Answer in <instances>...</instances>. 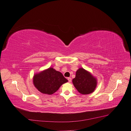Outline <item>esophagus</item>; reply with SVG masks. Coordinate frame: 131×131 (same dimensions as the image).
<instances>
[{"mask_svg": "<svg viewBox=\"0 0 131 131\" xmlns=\"http://www.w3.org/2000/svg\"><path fill=\"white\" fill-rule=\"evenodd\" d=\"M67 79H68V81L69 82H72V78L71 77H68Z\"/></svg>", "mask_w": 131, "mask_h": 131, "instance_id": "esophagus-1", "label": "esophagus"}]
</instances>
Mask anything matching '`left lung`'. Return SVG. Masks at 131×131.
Instances as JSON below:
<instances>
[{
    "label": "left lung",
    "mask_w": 131,
    "mask_h": 131,
    "mask_svg": "<svg viewBox=\"0 0 131 131\" xmlns=\"http://www.w3.org/2000/svg\"><path fill=\"white\" fill-rule=\"evenodd\" d=\"M72 82L78 92L84 95L93 93L97 86L96 78L83 68H80L76 71Z\"/></svg>",
    "instance_id": "left-lung-1"
}]
</instances>
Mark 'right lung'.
<instances>
[{"label": "right lung", "mask_w": 131, "mask_h": 131, "mask_svg": "<svg viewBox=\"0 0 131 131\" xmlns=\"http://www.w3.org/2000/svg\"><path fill=\"white\" fill-rule=\"evenodd\" d=\"M68 82L60 72L50 67L35 74L33 84L42 94L51 95L55 93L63 84Z\"/></svg>", "instance_id": "add662e5"}]
</instances>
